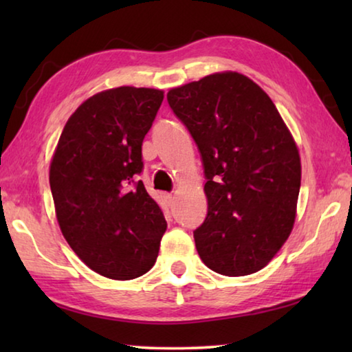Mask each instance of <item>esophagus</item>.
<instances>
[{"label": "esophagus", "instance_id": "esophagus-1", "mask_svg": "<svg viewBox=\"0 0 352 352\" xmlns=\"http://www.w3.org/2000/svg\"><path fill=\"white\" fill-rule=\"evenodd\" d=\"M164 197H166V201H168V204H169V206L174 205V201H175V195L174 194H166Z\"/></svg>", "mask_w": 352, "mask_h": 352}]
</instances>
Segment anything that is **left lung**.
Returning a JSON list of instances; mask_svg holds the SVG:
<instances>
[{
  "label": "left lung",
  "instance_id": "1",
  "mask_svg": "<svg viewBox=\"0 0 352 352\" xmlns=\"http://www.w3.org/2000/svg\"><path fill=\"white\" fill-rule=\"evenodd\" d=\"M169 107L200 152L208 214L194 241L206 267L245 276L269 264L294 226L301 163L267 93L239 73L172 88Z\"/></svg>",
  "mask_w": 352,
  "mask_h": 352
}]
</instances>
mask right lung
Returning a JSON list of instances; mask_svg holds the SVG:
<instances>
[{"mask_svg":"<svg viewBox=\"0 0 352 352\" xmlns=\"http://www.w3.org/2000/svg\"><path fill=\"white\" fill-rule=\"evenodd\" d=\"M163 98L162 90L135 87L94 94L71 115L52 157L50 184L65 239L107 278L151 270L168 226L138 180L142 140Z\"/></svg>","mask_w":352,"mask_h":352,"instance_id":"1","label":"right lung"}]
</instances>
